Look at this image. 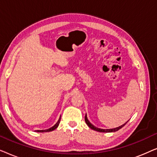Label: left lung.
Here are the masks:
<instances>
[{
  "label": "left lung",
  "instance_id": "left-lung-1",
  "mask_svg": "<svg viewBox=\"0 0 157 157\" xmlns=\"http://www.w3.org/2000/svg\"><path fill=\"white\" fill-rule=\"evenodd\" d=\"M85 121H86V123L87 125L89 126V128H91V129H93L94 131H97V132H117V131L119 130L120 128H121L128 122V121H126L125 124H124L123 125L119 126V127H117L114 128H110V129H103V128H99L96 127V126H94L93 124H91V123H90V121L87 119L86 114V116H85Z\"/></svg>",
  "mask_w": 157,
  "mask_h": 157
}]
</instances>
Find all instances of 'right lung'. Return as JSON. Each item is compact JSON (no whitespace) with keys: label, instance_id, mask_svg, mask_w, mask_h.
Listing matches in <instances>:
<instances>
[{"label":"right lung","instance_id":"1","mask_svg":"<svg viewBox=\"0 0 157 157\" xmlns=\"http://www.w3.org/2000/svg\"><path fill=\"white\" fill-rule=\"evenodd\" d=\"M60 121H61V117H60L59 121H57V123L55 124L54 126H52V127H51L50 128H48V129H45V130H36V132H52L54 129H56L58 126L59 125V123H60Z\"/></svg>","mask_w":157,"mask_h":157}]
</instances>
